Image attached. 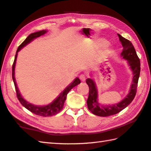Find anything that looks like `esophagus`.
Returning a JSON list of instances; mask_svg holds the SVG:
<instances>
[{
	"mask_svg": "<svg viewBox=\"0 0 151 151\" xmlns=\"http://www.w3.org/2000/svg\"><path fill=\"white\" fill-rule=\"evenodd\" d=\"M79 78H80V80L82 82H84L85 81H86V76H85L84 75H81L80 76H79Z\"/></svg>",
	"mask_w": 151,
	"mask_h": 151,
	"instance_id": "obj_1",
	"label": "esophagus"
}]
</instances>
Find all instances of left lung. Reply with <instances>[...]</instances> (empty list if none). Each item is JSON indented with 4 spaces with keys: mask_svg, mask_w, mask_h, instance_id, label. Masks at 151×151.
Segmentation results:
<instances>
[{
    "mask_svg": "<svg viewBox=\"0 0 151 151\" xmlns=\"http://www.w3.org/2000/svg\"><path fill=\"white\" fill-rule=\"evenodd\" d=\"M118 37L123 48L121 56L127 61L130 69L132 70V84L131 85L129 92L121 102L113 105H104L98 102V90L95 82L92 78H87L86 82L89 86V95L87 100L88 108L96 116L107 117L119 113L129 105L135 96L141 71L140 60L137 55L132 43L122 37L121 35L118 34Z\"/></svg>",
    "mask_w": 151,
    "mask_h": 151,
    "instance_id": "left-lung-1",
    "label": "left lung"
}]
</instances>
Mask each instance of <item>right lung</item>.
I'll return each mask as SVG.
<instances>
[{
    "instance_id": "1",
    "label": "right lung",
    "mask_w": 151,
    "mask_h": 151,
    "mask_svg": "<svg viewBox=\"0 0 151 151\" xmlns=\"http://www.w3.org/2000/svg\"><path fill=\"white\" fill-rule=\"evenodd\" d=\"M47 31L46 29L45 30H42V31L36 32L35 33H32V34H29L28 37H27L26 39L24 41V42L22 43V44L19 46L17 51H16L14 61V63L12 65V79L14 84L15 86V89L16 92V94H17V98L18 100L20 101L22 105L24 107L28 109L29 111L32 112L33 114L35 115H37V116H43V117H49L54 116V115H56L59 113V112L61 111V109L63 108L64 103L66 100L67 98V95L68 92L70 91V90L76 86V85H78L81 83V81L78 77H76L75 80L73 81V83H71L67 87H66L63 91L61 94H59V96H57L53 102L50 103L48 105L46 106H35L34 104H32L31 103H29L27 102L26 100L24 99V98L22 96L20 91H19L18 87L17 86V84H16V78H15V66H16V59H17V55L18 53L21 50V49H22L24 47H25L26 45H28L35 38L41 36V35H44L45 33H47Z\"/></svg>"
}]
</instances>
